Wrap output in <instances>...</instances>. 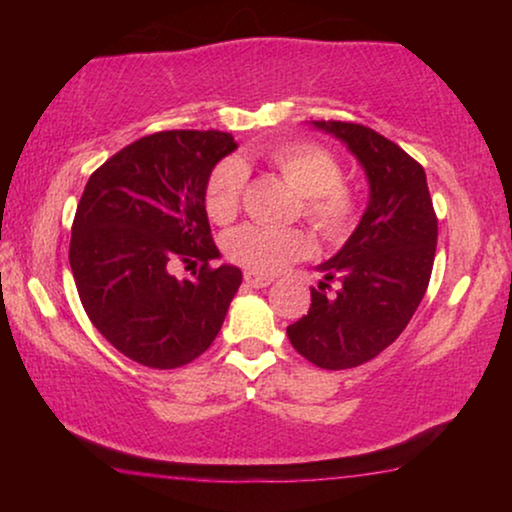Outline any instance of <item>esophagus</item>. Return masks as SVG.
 Here are the masks:
<instances>
[{
  "instance_id": "esophagus-1",
  "label": "esophagus",
  "mask_w": 512,
  "mask_h": 512,
  "mask_svg": "<svg viewBox=\"0 0 512 512\" xmlns=\"http://www.w3.org/2000/svg\"><path fill=\"white\" fill-rule=\"evenodd\" d=\"M244 282H247L251 289H265V286H270L275 279L268 275H258V272H244Z\"/></svg>"
}]
</instances>
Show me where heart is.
<instances>
[{"instance_id": "1", "label": "heart", "mask_w": 512, "mask_h": 512, "mask_svg": "<svg viewBox=\"0 0 512 512\" xmlns=\"http://www.w3.org/2000/svg\"><path fill=\"white\" fill-rule=\"evenodd\" d=\"M268 163L289 181L293 191L303 195L300 212L326 242H340L352 233L359 200L342 186V165L333 153L312 142H282L268 149ZM247 167L240 158H226L209 174L205 205L216 223L235 219L240 209ZM230 261L251 272H277L286 265L305 258L312 242L303 230L268 228L261 223H244L230 230L223 242Z\"/></svg>"}]
</instances>
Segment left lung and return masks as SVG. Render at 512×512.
I'll return each mask as SVG.
<instances>
[{"mask_svg": "<svg viewBox=\"0 0 512 512\" xmlns=\"http://www.w3.org/2000/svg\"><path fill=\"white\" fill-rule=\"evenodd\" d=\"M347 146L370 193L359 226L319 265L310 312L286 328L293 349L326 370L356 368L387 349L422 303L436 256L438 219L424 167L359 123L312 121ZM328 281L339 284L325 296Z\"/></svg>", "mask_w": 512, "mask_h": 512, "instance_id": "obj_1", "label": "left lung"}]
</instances>
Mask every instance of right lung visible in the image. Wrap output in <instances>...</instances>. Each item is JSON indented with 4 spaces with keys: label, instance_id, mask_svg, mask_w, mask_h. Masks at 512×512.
<instances>
[{
    "label": "right lung",
    "instance_id": "obj_1",
    "mask_svg": "<svg viewBox=\"0 0 512 512\" xmlns=\"http://www.w3.org/2000/svg\"><path fill=\"white\" fill-rule=\"evenodd\" d=\"M237 149L219 130L142 137L90 174L76 207L69 265L93 326L128 359L170 370L219 335L242 272L223 263L209 230L205 191L214 165ZM174 260L203 265L193 280Z\"/></svg>",
    "mask_w": 512,
    "mask_h": 512
}]
</instances>
